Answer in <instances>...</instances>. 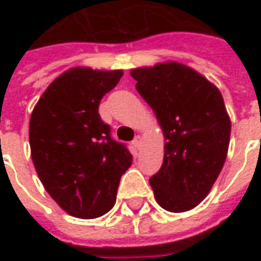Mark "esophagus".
<instances>
[{
    "label": "esophagus",
    "instance_id": "1",
    "mask_svg": "<svg viewBox=\"0 0 261 261\" xmlns=\"http://www.w3.org/2000/svg\"><path fill=\"white\" fill-rule=\"evenodd\" d=\"M134 145H135V148H141V145H142V139H141V136H136L135 139H134Z\"/></svg>",
    "mask_w": 261,
    "mask_h": 261
}]
</instances>
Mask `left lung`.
<instances>
[{"label":"left lung","mask_w":261,"mask_h":261,"mask_svg":"<svg viewBox=\"0 0 261 261\" xmlns=\"http://www.w3.org/2000/svg\"><path fill=\"white\" fill-rule=\"evenodd\" d=\"M136 90L154 110L164 134V161L149 178L156 202L168 212L199 205L225 163L231 120L221 91L180 62L130 71Z\"/></svg>","instance_id":"1"}]
</instances>
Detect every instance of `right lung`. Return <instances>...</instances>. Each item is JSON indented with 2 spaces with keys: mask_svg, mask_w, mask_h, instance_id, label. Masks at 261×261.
Listing matches in <instances>:
<instances>
[{
  "mask_svg": "<svg viewBox=\"0 0 261 261\" xmlns=\"http://www.w3.org/2000/svg\"><path fill=\"white\" fill-rule=\"evenodd\" d=\"M123 75L122 69L75 66L52 81L35 106L29 139L32 160L46 192L66 214L93 219L116 202L132 154L110 136L98 105Z\"/></svg>",
  "mask_w": 261,
  "mask_h": 261,
  "instance_id": "1",
  "label": "right lung"
}]
</instances>
